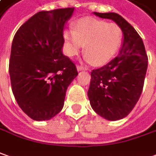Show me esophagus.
Listing matches in <instances>:
<instances>
[{"label":"esophagus","mask_w":156,"mask_h":156,"mask_svg":"<svg viewBox=\"0 0 156 156\" xmlns=\"http://www.w3.org/2000/svg\"><path fill=\"white\" fill-rule=\"evenodd\" d=\"M77 69H78V71H82V70H84L85 68L83 66H81V65H78L77 66Z\"/></svg>","instance_id":"esophagus-1"}]
</instances>
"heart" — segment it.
<instances>
[{"mask_svg": "<svg viewBox=\"0 0 156 156\" xmlns=\"http://www.w3.org/2000/svg\"><path fill=\"white\" fill-rule=\"evenodd\" d=\"M124 33L117 24L92 18L78 20L73 30L64 34L66 50L70 57L77 56L85 46L86 60L101 66L117 54L123 42Z\"/></svg>", "mask_w": 156, "mask_h": 156, "instance_id": "heart-1", "label": "heart"}]
</instances>
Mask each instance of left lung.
I'll use <instances>...</instances> for the list:
<instances>
[{
    "label": "left lung",
    "mask_w": 156,
    "mask_h": 156,
    "mask_svg": "<svg viewBox=\"0 0 156 156\" xmlns=\"http://www.w3.org/2000/svg\"><path fill=\"white\" fill-rule=\"evenodd\" d=\"M114 20L124 33L120 53L109 63L92 70L88 97L96 114L108 120L126 117L140 98L148 68V56L141 37L115 12H94Z\"/></svg>",
    "instance_id": "1"
}]
</instances>
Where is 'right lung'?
Listing matches in <instances>:
<instances>
[{"instance_id": "obj_1", "label": "right lung", "mask_w": 156, "mask_h": 156, "mask_svg": "<svg viewBox=\"0 0 156 156\" xmlns=\"http://www.w3.org/2000/svg\"><path fill=\"white\" fill-rule=\"evenodd\" d=\"M74 7L36 13L17 30L9 60L12 90L20 108L34 120H47L64 106L77 67L61 52L63 29Z\"/></svg>"}]
</instances>
